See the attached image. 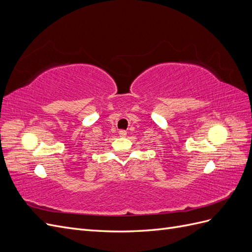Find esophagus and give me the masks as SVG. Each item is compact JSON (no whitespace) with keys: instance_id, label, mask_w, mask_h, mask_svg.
<instances>
[{"instance_id":"34e87169","label":"esophagus","mask_w":252,"mask_h":252,"mask_svg":"<svg viewBox=\"0 0 252 252\" xmlns=\"http://www.w3.org/2000/svg\"><path fill=\"white\" fill-rule=\"evenodd\" d=\"M119 134H120V136H125L127 134V132L125 130H120Z\"/></svg>"}]
</instances>
